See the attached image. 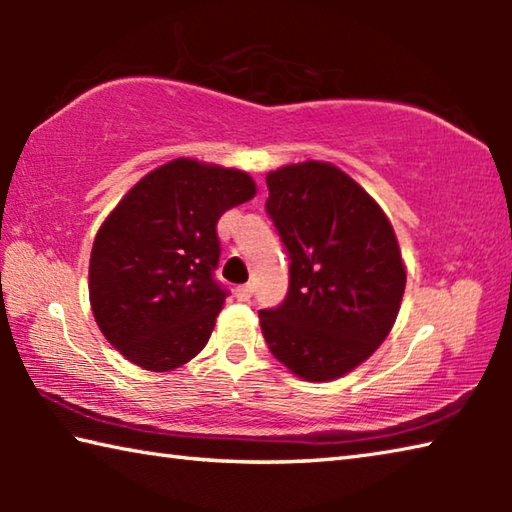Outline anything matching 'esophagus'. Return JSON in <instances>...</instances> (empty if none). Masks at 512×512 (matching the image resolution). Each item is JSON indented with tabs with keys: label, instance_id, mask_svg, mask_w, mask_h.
I'll return each mask as SVG.
<instances>
[{
	"label": "esophagus",
	"instance_id": "1",
	"mask_svg": "<svg viewBox=\"0 0 512 512\" xmlns=\"http://www.w3.org/2000/svg\"><path fill=\"white\" fill-rule=\"evenodd\" d=\"M235 293L241 302H248L250 296H253V284H241V287L235 289Z\"/></svg>",
	"mask_w": 512,
	"mask_h": 512
}]
</instances>
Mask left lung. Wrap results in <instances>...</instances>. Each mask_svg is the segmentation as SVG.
<instances>
[{"label": "left lung", "mask_w": 512, "mask_h": 512, "mask_svg": "<svg viewBox=\"0 0 512 512\" xmlns=\"http://www.w3.org/2000/svg\"><path fill=\"white\" fill-rule=\"evenodd\" d=\"M289 250V293L259 311L273 357L305 381L348 375L391 332L406 268L395 230L366 189L332 162L287 164L266 176Z\"/></svg>", "instance_id": "8db88e82"}]
</instances>
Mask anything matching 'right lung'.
<instances>
[{
	"label": "right lung",
	"mask_w": 512,
	"mask_h": 512,
	"mask_svg": "<svg viewBox=\"0 0 512 512\" xmlns=\"http://www.w3.org/2000/svg\"><path fill=\"white\" fill-rule=\"evenodd\" d=\"M257 194L246 171L176 158L137 183L94 237L90 305L108 343L167 372L210 341L228 291L214 280L216 221Z\"/></svg>",
	"instance_id": "1"
}]
</instances>
